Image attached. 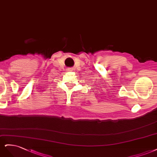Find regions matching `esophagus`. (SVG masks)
<instances>
[{
    "label": "esophagus",
    "instance_id": "1",
    "mask_svg": "<svg viewBox=\"0 0 157 157\" xmlns=\"http://www.w3.org/2000/svg\"><path fill=\"white\" fill-rule=\"evenodd\" d=\"M67 70H68V71H72V68H67Z\"/></svg>",
    "mask_w": 157,
    "mask_h": 157
}]
</instances>
